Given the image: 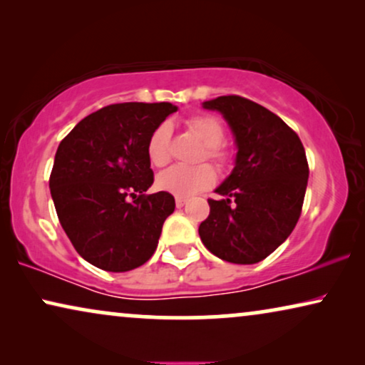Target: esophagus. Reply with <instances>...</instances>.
Returning <instances> with one entry per match:
<instances>
[{
    "label": "esophagus",
    "instance_id": "obj_1",
    "mask_svg": "<svg viewBox=\"0 0 365 365\" xmlns=\"http://www.w3.org/2000/svg\"><path fill=\"white\" fill-rule=\"evenodd\" d=\"M184 204H186V199H182V197H176V206H178V207H182Z\"/></svg>",
    "mask_w": 365,
    "mask_h": 365
}]
</instances>
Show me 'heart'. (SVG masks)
Segmentation results:
<instances>
[{"label":"heart","mask_w":365,"mask_h":365,"mask_svg":"<svg viewBox=\"0 0 365 365\" xmlns=\"http://www.w3.org/2000/svg\"><path fill=\"white\" fill-rule=\"evenodd\" d=\"M192 136L204 144L201 161L209 159L217 168H227L231 164V153L224 146V124L211 114H194L186 121ZM148 158L154 166H166L171 159V126L168 123L159 124L148 139ZM216 181V173L211 164L197 166H171L158 176V187L176 197H191L206 191Z\"/></svg>","instance_id":"heart-1"}]
</instances>
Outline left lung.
Instances as JSON below:
<instances>
[{
  "mask_svg": "<svg viewBox=\"0 0 365 365\" xmlns=\"http://www.w3.org/2000/svg\"><path fill=\"white\" fill-rule=\"evenodd\" d=\"M221 111L237 143L236 166L207 199L199 226L204 246L222 261L256 264L296 227L306 196L309 164L301 139L277 114L236 94L204 103Z\"/></svg>",
  "mask_w": 365,
  "mask_h": 365,
  "instance_id": "8db88e82",
  "label": "left lung"
}]
</instances>
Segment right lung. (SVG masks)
Masks as SVG:
<instances>
[{"label":"right lung","instance_id":"right-lung-1","mask_svg":"<svg viewBox=\"0 0 365 365\" xmlns=\"http://www.w3.org/2000/svg\"><path fill=\"white\" fill-rule=\"evenodd\" d=\"M176 109L171 103L109 104L59 143L49 176L58 219L79 256L103 271L148 262L176 207L173 194H144L154 182L148 139Z\"/></svg>","mask_w":365,"mask_h":365}]
</instances>
